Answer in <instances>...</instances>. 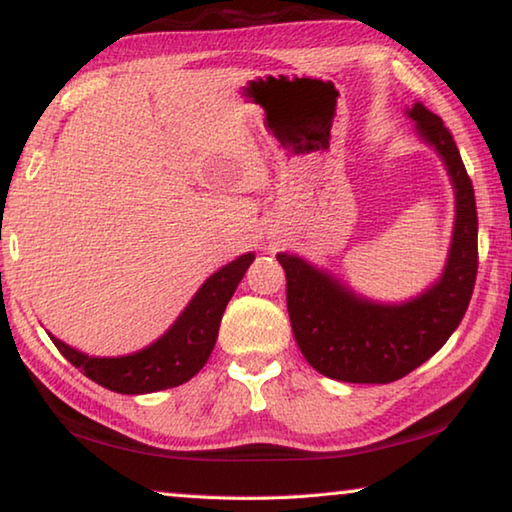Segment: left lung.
Here are the masks:
<instances>
[{"label":"left lung","instance_id":"1","mask_svg":"<svg viewBox=\"0 0 512 512\" xmlns=\"http://www.w3.org/2000/svg\"><path fill=\"white\" fill-rule=\"evenodd\" d=\"M424 142L443 155L456 189V225L438 284L404 305H372L293 255H277L287 273V309L300 352L320 375L350 384H388L433 357L470 305L479 268L474 187L443 119L422 103L409 110Z\"/></svg>","mask_w":512,"mask_h":512}]
</instances>
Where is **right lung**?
<instances>
[{
    "instance_id": "1",
    "label": "right lung",
    "mask_w": 512,
    "mask_h": 512,
    "mask_svg": "<svg viewBox=\"0 0 512 512\" xmlns=\"http://www.w3.org/2000/svg\"><path fill=\"white\" fill-rule=\"evenodd\" d=\"M253 259V253L241 255L235 262L223 266L221 271H216L198 289L176 325L142 352L117 359H99L69 348L56 336L49 334V339L85 377L115 393L140 395L180 386L192 379L210 359L216 336H219L223 311Z\"/></svg>"
}]
</instances>
